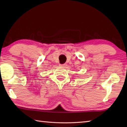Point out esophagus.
Segmentation results:
<instances>
[{"label":"esophagus","mask_w":127,"mask_h":127,"mask_svg":"<svg viewBox=\"0 0 127 127\" xmlns=\"http://www.w3.org/2000/svg\"><path fill=\"white\" fill-rule=\"evenodd\" d=\"M62 67H66L67 66V64H61L60 65Z\"/></svg>","instance_id":"obj_1"}]
</instances>
